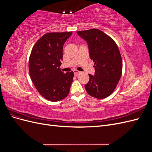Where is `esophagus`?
Returning a JSON list of instances; mask_svg holds the SVG:
<instances>
[{"label":"esophagus","instance_id":"esophagus-1","mask_svg":"<svg viewBox=\"0 0 152 152\" xmlns=\"http://www.w3.org/2000/svg\"><path fill=\"white\" fill-rule=\"evenodd\" d=\"M80 72L79 71H78L77 70H74V75H75V76H78V75H79V74H80Z\"/></svg>","mask_w":152,"mask_h":152}]
</instances>
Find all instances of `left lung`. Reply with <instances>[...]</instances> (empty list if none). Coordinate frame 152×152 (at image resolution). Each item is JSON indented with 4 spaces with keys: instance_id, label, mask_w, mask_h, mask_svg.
<instances>
[{
    "instance_id": "1",
    "label": "left lung",
    "mask_w": 152,
    "mask_h": 152,
    "mask_svg": "<svg viewBox=\"0 0 152 152\" xmlns=\"http://www.w3.org/2000/svg\"><path fill=\"white\" fill-rule=\"evenodd\" d=\"M77 34L88 44L90 58L94 63V75L89 74V80L85 85L87 93L98 99L107 98L122 75V61L117 45L98 29L77 31Z\"/></svg>"
}]
</instances>
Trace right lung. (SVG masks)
I'll return each mask as SVG.
<instances>
[{
	"instance_id": "right-lung-1",
	"label": "right lung",
	"mask_w": 152,
	"mask_h": 152,
	"mask_svg": "<svg viewBox=\"0 0 152 152\" xmlns=\"http://www.w3.org/2000/svg\"><path fill=\"white\" fill-rule=\"evenodd\" d=\"M72 34L53 32L44 34L37 41L29 58V73L35 88L50 102L62 100L68 96L74 73L61 71L63 46Z\"/></svg>"
}]
</instances>
